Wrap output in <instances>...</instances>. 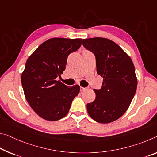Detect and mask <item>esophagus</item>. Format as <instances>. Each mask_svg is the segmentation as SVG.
<instances>
[{
  "label": "esophagus",
  "mask_w": 157,
  "mask_h": 157,
  "mask_svg": "<svg viewBox=\"0 0 157 157\" xmlns=\"http://www.w3.org/2000/svg\"><path fill=\"white\" fill-rule=\"evenodd\" d=\"M86 88L82 87V86H81V87H80V91H84V90H86Z\"/></svg>",
  "instance_id": "1"
}]
</instances>
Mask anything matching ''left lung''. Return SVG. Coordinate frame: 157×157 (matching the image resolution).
Segmentation results:
<instances>
[{"instance_id":"1","label":"left lung","mask_w":157,"mask_h":157,"mask_svg":"<svg viewBox=\"0 0 157 157\" xmlns=\"http://www.w3.org/2000/svg\"><path fill=\"white\" fill-rule=\"evenodd\" d=\"M83 46L95 54L97 73L103 78L96 98L86 105L91 117L102 124L113 122L128 110L137 84L135 67L127 54L108 38L83 39Z\"/></svg>"}]
</instances>
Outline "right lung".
I'll return each mask as SVG.
<instances>
[{"label":"right lung","instance_id":"right-lung-1","mask_svg":"<svg viewBox=\"0 0 157 157\" xmlns=\"http://www.w3.org/2000/svg\"><path fill=\"white\" fill-rule=\"evenodd\" d=\"M82 39L51 38L42 43L27 59L21 80L30 106L47 121H56L68 114L80 87L67 86L59 80L66 69L67 59L78 50Z\"/></svg>","mask_w":157,"mask_h":157}]
</instances>
